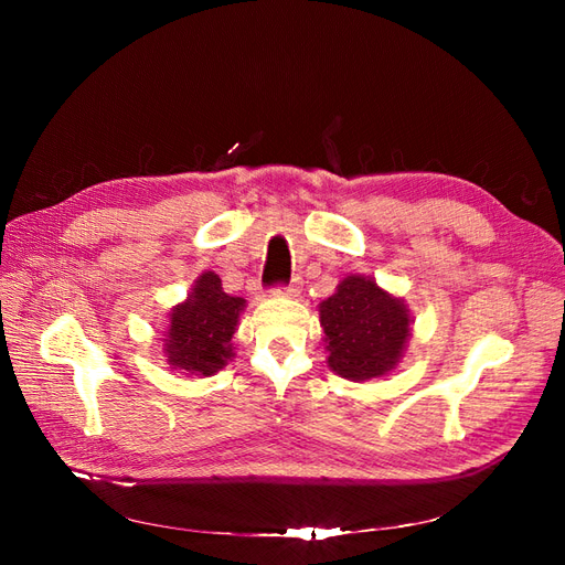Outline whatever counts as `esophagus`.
Listing matches in <instances>:
<instances>
[{
  "label": "esophagus",
  "mask_w": 565,
  "mask_h": 565,
  "mask_svg": "<svg viewBox=\"0 0 565 565\" xmlns=\"http://www.w3.org/2000/svg\"><path fill=\"white\" fill-rule=\"evenodd\" d=\"M299 292H301V280H299V278H295L292 282L287 285V287H278V289H276V295L289 297V299H292V297H299Z\"/></svg>",
  "instance_id": "obj_1"
}]
</instances>
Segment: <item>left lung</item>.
<instances>
[{"label":"left lung","mask_w":565,"mask_h":565,"mask_svg":"<svg viewBox=\"0 0 565 565\" xmlns=\"http://www.w3.org/2000/svg\"><path fill=\"white\" fill-rule=\"evenodd\" d=\"M328 367L351 382L384 377L396 370L413 334L405 299L386 292L370 276H347L334 295L318 303Z\"/></svg>","instance_id":"1"}]
</instances>
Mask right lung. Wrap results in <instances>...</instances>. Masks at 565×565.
I'll list each match as a JSON object with an SVG mask.
<instances>
[{
	"instance_id": "right-lung-1",
	"label": "right lung",
	"mask_w": 565,
	"mask_h": 565,
	"mask_svg": "<svg viewBox=\"0 0 565 565\" xmlns=\"http://www.w3.org/2000/svg\"><path fill=\"white\" fill-rule=\"evenodd\" d=\"M247 301L231 297L214 270H204L188 297L169 311L162 351L172 370L212 377L235 358L233 334Z\"/></svg>"
}]
</instances>
